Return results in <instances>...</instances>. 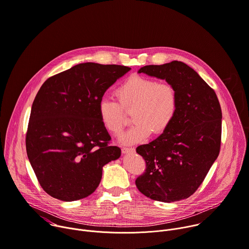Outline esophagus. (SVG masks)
<instances>
[{"label":"esophagus","instance_id":"obj_1","mask_svg":"<svg viewBox=\"0 0 249 249\" xmlns=\"http://www.w3.org/2000/svg\"><path fill=\"white\" fill-rule=\"evenodd\" d=\"M122 152L124 154L133 153V152H135V148H133V147H122Z\"/></svg>","mask_w":249,"mask_h":249}]
</instances>
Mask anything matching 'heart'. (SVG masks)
Instances as JSON below:
<instances>
[{
    "instance_id": "obj_1",
    "label": "heart",
    "mask_w": 249,
    "mask_h": 249,
    "mask_svg": "<svg viewBox=\"0 0 249 249\" xmlns=\"http://www.w3.org/2000/svg\"><path fill=\"white\" fill-rule=\"evenodd\" d=\"M114 96L119 105L111 100H101L99 118L106 131L118 136L126 123L121 108L132 109L134 124L121 137L125 144L141 142L151 133L161 135L170 127L178 111L179 97L175 87L170 83L157 82L145 76L129 77L116 88Z\"/></svg>"
}]
</instances>
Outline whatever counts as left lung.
<instances>
[{
	"label": "left lung",
	"instance_id": "left-lung-1",
	"mask_svg": "<svg viewBox=\"0 0 249 249\" xmlns=\"http://www.w3.org/2000/svg\"><path fill=\"white\" fill-rule=\"evenodd\" d=\"M138 72L173 85L179 107L166 131L137 147L146 168L137 178L136 186L157 201L188 198L201 185L219 155L222 111L218 98L198 73L182 61L145 65Z\"/></svg>",
	"mask_w": 249,
	"mask_h": 249
}]
</instances>
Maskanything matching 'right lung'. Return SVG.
I'll return each instance as SVG.
<instances>
[{"mask_svg": "<svg viewBox=\"0 0 249 249\" xmlns=\"http://www.w3.org/2000/svg\"><path fill=\"white\" fill-rule=\"evenodd\" d=\"M131 68L79 63L45 81L35 97L26 133V151L43 190L74 201L101 183L103 167L121 155L109 145L98 107L107 90Z\"/></svg>", "mask_w": 249, "mask_h": 249, "instance_id": "1", "label": "right lung"}]
</instances>
